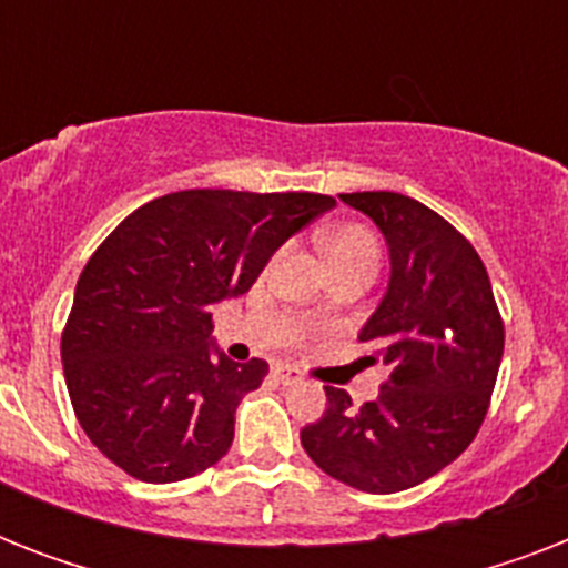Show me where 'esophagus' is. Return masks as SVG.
Listing matches in <instances>:
<instances>
[{
  "mask_svg": "<svg viewBox=\"0 0 568 568\" xmlns=\"http://www.w3.org/2000/svg\"><path fill=\"white\" fill-rule=\"evenodd\" d=\"M274 374L280 379H283V383H297V379H301V372H297V368H294V365H274Z\"/></svg>",
  "mask_w": 568,
  "mask_h": 568,
  "instance_id": "34e87169",
  "label": "esophagus"
}]
</instances>
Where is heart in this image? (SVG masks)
<instances>
[{
    "mask_svg": "<svg viewBox=\"0 0 568 568\" xmlns=\"http://www.w3.org/2000/svg\"><path fill=\"white\" fill-rule=\"evenodd\" d=\"M321 247H324V256H327L329 267L363 265L377 271L379 241L368 226H363V223H345V226L329 230L327 235L321 239Z\"/></svg>",
    "mask_w": 568,
    "mask_h": 568,
    "instance_id": "heart-1",
    "label": "heart"
}]
</instances>
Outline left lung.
Here are the masks:
<instances>
[{"label": "left lung", "mask_w": 568, "mask_h": 568, "mask_svg": "<svg viewBox=\"0 0 568 568\" xmlns=\"http://www.w3.org/2000/svg\"><path fill=\"white\" fill-rule=\"evenodd\" d=\"M386 235L392 276L359 342L392 368L377 400L351 406L327 388V413L301 430L312 463L372 495L418 486L480 430L504 356V321L471 241L395 191L338 194Z\"/></svg>", "instance_id": "1"}]
</instances>
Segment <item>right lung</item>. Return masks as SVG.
<instances>
[{
	"label": "right lung",
	"instance_id": "add662e5",
	"mask_svg": "<svg viewBox=\"0 0 568 568\" xmlns=\"http://www.w3.org/2000/svg\"><path fill=\"white\" fill-rule=\"evenodd\" d=\"M333 205L310 191H176L102 241L75 283L61 363L75 418L114 466L176 484L230 450L239 400L267 363L214 359L209 310L250 292L276 247Z\"/></svg>",
	"mask_w": 568,
	"mask_h": 568
}]
</instances>
